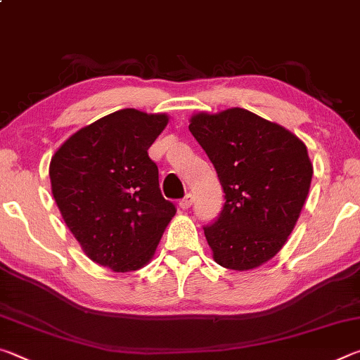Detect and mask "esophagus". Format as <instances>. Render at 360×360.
<instances>
[{
    "mask_svg": "<svg viewBox=\"0 0 360 360\" xmlns=\"http://www.w3.org/2000/svg\"><path fill=\"white\" fill-rule=\"evenodd\" d=\"M192 203H193V197H192L191 193H188V195H186V197L182 198L181 202H179V208H181V210H188V208H191V206H192Z\"/></svg>",
    "mask_w": 360,
    "mask_h": 360,
    "instance_id": "obj_1",
    "label": "esophagus"
}]
</instances>
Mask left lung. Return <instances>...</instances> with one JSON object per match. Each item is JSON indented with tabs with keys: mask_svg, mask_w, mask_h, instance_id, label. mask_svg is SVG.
<instances>
[{
	"mask_svg": "<svg viewBox=\"0 0 360 360\" xmlns=\"http://www.w3.org/2000/svg\"><path fill=\"white\" fill-rule=\"evenodd\" d=\"M188 130L217 173L225 203L205 236L219 265L252 270L281 251L313 178L307 146L241 108L193 115Z\"/></svg>",
	"mask_w": 360,
	"mask_h": 360,
	"instance_id": "1",
	"label": "left lung"
}]
</instances>
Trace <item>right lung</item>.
I'll use <instances>...</instances> for the list:
<instances>
[{
    "mask_svg": "<svg viewBox=\"0 0 360 360\" xmlns=\"http://www.w3.org/2000/svg\"><path fill=\"white\" fill-rule=\"evenodd\" d=\"M167 124L165 114L120 109L75 133L51 160L66 225L85 254L112 271L148 264L176 214L148 154Z\"/></svg>",
    "mask_w": 360,
    "mask_h": 360,
    "instance_id": "add662e5",
    "label": "right lung"
}]
</instances>
